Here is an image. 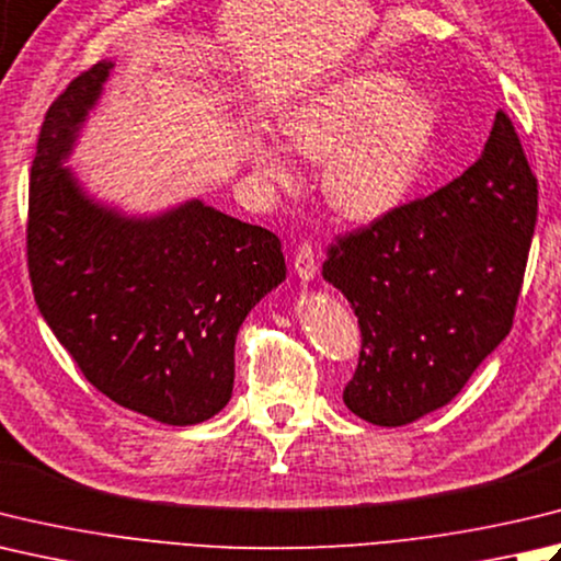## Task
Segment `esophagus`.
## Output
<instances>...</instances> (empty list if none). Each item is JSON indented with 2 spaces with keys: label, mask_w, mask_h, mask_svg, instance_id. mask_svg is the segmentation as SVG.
I'll list each match as a JSON object with an SVG mask.
<instances>
[{
  "label": "esophagus",
  "mask_w": 561,
  "mask_h": 561,
  "mask_svg": "<svg viewBox=\"0 0 561 561\" xmlns=\"http://www.w3.org/2000/svg\"><path fill=\"white\" fill-rule=\"evenodd\" d=\"M294 272L301 282H313L316 279V272H318L316 252L309 243H301L299 248H296V252H294Z\"/></svg>",
  "instance_id": "1"
}]
</instances>
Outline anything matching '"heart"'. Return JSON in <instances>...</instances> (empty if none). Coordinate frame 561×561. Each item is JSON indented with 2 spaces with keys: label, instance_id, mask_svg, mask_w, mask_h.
Segmentation results:
<instances>
[{
  "label": "heart",
  "instance_id": "heart-1",
  "mask_svg": "<svg viewBox=\"0 0 561 561\" xmlns=\"http://www.w3.org/2000/svg\"><path fill=\"white\" fill-rule=\"evenodd\" d=\"M287 148L323 162L328 204L350 221H377L399 208L421 178L437 134V108L393 70H359L323 84L282 121ZM252 172L291 190L299 172L282 142L257 136Z\"/></svg>",
  "mask_w": 561,
  "mask_h": 561
}]
</instances>
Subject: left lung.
<instances>
[{"mask_svg": "<svg viewBox=\"0 0 561 561\" xmlns=\"http://www.w3.org/2000/svg\"><path fill=\"white\" fill-rule=\"evenodd\" d=\"M535 221L537 180L499 112L462 178L331 245L323 279L362 331L350 411L399 427L465 389L511 331Z\"/></svg>", "mask_w": 561, "mask_h": 561, "instance_id": "left-lung-1", "label": "left lung"}]
</instances>
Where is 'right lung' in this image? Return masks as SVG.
<instances>
[{"label":"right lung","mask_w":561,"mask_h":561,"mask_svg":"<svg viewBox=\"0 0 561 561\" xmlns=\"http://www.w3.org/2000/svg\"><path fill=\"white\" fill-rule=\"evenodd\" d=\"M114 60L70 82L31 168L28 272L38 311L87 381L164 425H196L233 393L236 337L287 279L279 238L202 199L130 214L68 162Z\"/></svg>","instance_id":"1"}]
</instances>
